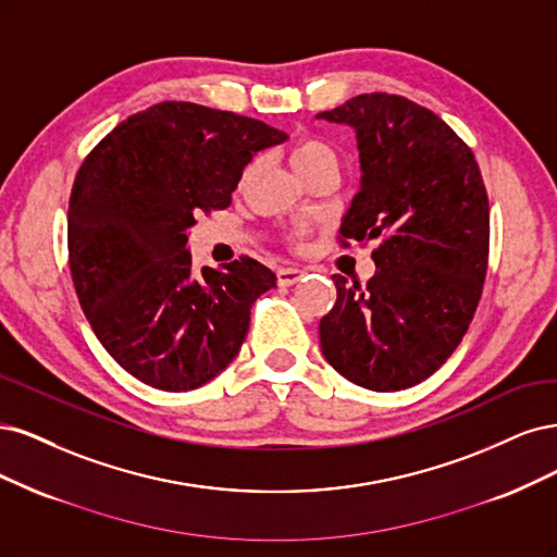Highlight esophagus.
<instances>
[{
    "label": "esophagus",
    "mask_w": 557,
    "mask_h": 557,
    "mask_svg": "<svg viewBox=\"0 0 557 557\" xmlns=\"http://www.w3.org/2000/svg\"><path fill=\"white\" fill-rule=\"evenodd\" d=\"M302 275H305L302 268L286 265V268H280V271H277V282H280L282 286H289V284H296Z\"/></svg>",
    "instance_id": "1"
}]
</instances>
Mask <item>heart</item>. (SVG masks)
<instances>
[{
	"mask_svg": "<svg viewBox=\"0 0 557 557\" xmlns=\"http://www.w3.org/2000/svg\"><path fill=\"white\" fill-rule=\"evenodd\" d=\"M289 161H292L294 171L300 177H305V175H310L312 171H317L321 166H335V152L326 140L314 138V136H305L292 148ZM257 169H259V159L249 161V164L243 171V183H247L249 177L257 173Z\"/></svg>",
	"mask_w": 557,
	"mask_h": 557,
	"instance_id": "1",
	"label": "heart"
}]
</instances>
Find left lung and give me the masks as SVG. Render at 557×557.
Masks as SVG:
<instances>
[{
  "label": "left lung",
  "mask_w": 557,
  "mask_h": 557,
  "mask_svg": "<svg viewBox=\"0 0 557 557\" xmlns=\"http://www.w3.org/2000/svg\"><path fill=\"white\" fill-rule=\"evenodd\" d=\"M317 117L356 132L361 187L339 224L343 243L382 238L368 284L333 275L321 351L356 386L403 391L468 333L488 268V194L462 138L405 97L358 95Z\"/></svg>",
  "instance_id": "left-lung-1"
}]
</instances>
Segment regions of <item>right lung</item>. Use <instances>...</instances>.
Wrapping results in <instances>:
<instances>
[{
    "mask_svg": "<svg viewBox=\"0 0 557 557\" xmlns=\"http://www.w3.org/2000/svg\"><path fill=\"white\" fill-rule=\"evenodd\" d=\"M284 140L261 120L164 101L85 157L66 218L71 277L99 343L138 382L191 391L238 356L277 277L249 257L196 273L189 228L228 208L252 157Z\"/></svg>",
    "mask_w": 557,
    "mask_h": 557,
    "instance_id": "obj_1",
    "label": "right lung"
}]
</instances>
